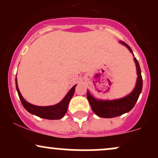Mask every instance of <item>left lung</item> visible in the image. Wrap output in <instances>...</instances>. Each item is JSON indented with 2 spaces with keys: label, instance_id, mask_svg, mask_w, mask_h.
I'll return each instance as SVG.
<instances>
[{
  "label": "left lung",
  "instance_id": "left-lung-1",
  "mask_svg": "<svg viewBox=\"0 0 158 158\" xmlns=\"http://www.w3.org/2000/svg\"><path fill=\"white\" fill-rule=\"evenodd\" d=\"M119 42L125 45L129 50V51L133 54L131 48L126 43L123 42V41H119ZM134 60H135L136 67H137V79L135 89L132 90L131 93L128 94V96L121 98V99H114V100H102V99H95L88 90L87 97H88V102L91 106L93 111L98 117H103V118H112V117H118V116L130 111L135 106L139 94L142 91L143 79L138 61L135 57L134 58Z\"/></svg>",
  "mask_w": 158,
  "mask_h": 158
}]
</instances>
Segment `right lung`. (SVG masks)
Here are the masks:
<instances>
[{"mask_svg":"<svg viewBox=\"0 0 158 158\" xmlns=\"http://www.w3.org/2000/svg\"><path fill=\"white\" fill-rule=\"evenodd\" d=\"M15 85L16 90L19 94L21 102L25 109L28 112H30V114H34L37 117L48 119H59L64 117L67 110H68V104L72 97L73 96L76 86H77V85H74L73 88L69 90V92L64 97V99L58 104L50 106H37L30 104L23 99L21 93H20L19 87H18L17 79H15Z\"/></svg>","mask_w":158,"mask_h":158,"instance_id":"add662e5","label":"right lung"}]
</instances>
